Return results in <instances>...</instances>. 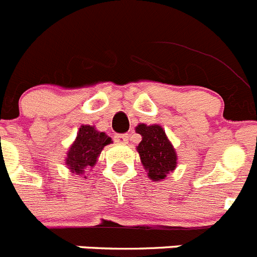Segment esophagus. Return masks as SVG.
Segmentation results:
<instances>
[{
    "label": "esophagus",
    "mask_w": 257,
    "mask_h": 257,
    "mask_svg": "<svg viewBox=\"0 0 257 257\" xmlns=\"http://www.w3.org/2000/svg\"><path fill=\"white\" fill-rule=\"evenodd\" d=\"M115 142L119 143V145H128L129 136L128 134H116L115 136Z\"/></svg>",
    "instance_id": "obj_1"
}]
</instances>
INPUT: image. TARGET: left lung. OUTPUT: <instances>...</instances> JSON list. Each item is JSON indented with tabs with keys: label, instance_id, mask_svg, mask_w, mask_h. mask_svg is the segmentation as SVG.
<instances>
[{
	"label": "left lung",
	"instance_id": "8db88e82",
	"mask_svg": "<svg viewBox=\"0 0 257 257\" xmlns=\"http://www.w3.org/2000/svg\"><path fill=\"white\" fill-rule=\"evenodd\" d=\"M136 132L142 137L137 152L147 177L154 182L166 179L177 169L178 155L163 126L140 123L136 126Z\"/></svg>",
	"mask_w": 257,
	"mask_h": 257
}]
</instances>
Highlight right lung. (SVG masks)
I'll use <instances>...</instances> for the list:
<instances>
[{
	"instance_id": "right-lung-1",
	"label": "right lung",
	"mask_w": 257,
	"mask_h": 257,
	"mask_svg": "<svg viewBox=\"0 0 257 257\" xmlns=\"http://www.w3.org/2000/svg\"><path fill=\"white\" fill-rule=\"evenodd\" d=\"M112 141L105 132L97 131L94 125L83 124L71 143L65 157V165L70 173L85 179L84 173L97 164L103 147Z\"/></svg>"
}]
</instances>
